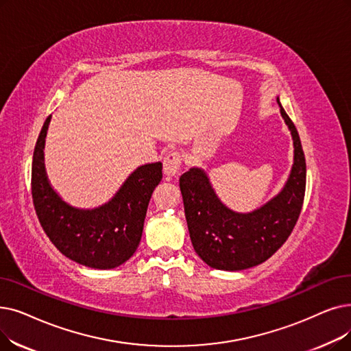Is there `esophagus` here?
<instances>
[{
	"label": "esophagus",
	"instance_id": "esophagus-1",
	"mask_svg": "<svg viewBox=\"0 0 351 351\" xmlns=\"http://www.w3.org/2000/svg\"><path fill=\"white\" fill-rule=\"evenodd\" d=\"M180 165H182V155L178 150H172L163 159V172L167 176H175L180 169Z\"/></svg>",
	"mask_w": 351,
	"mask_h": 351
}]
</instances>
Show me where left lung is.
I'll list each match as a JSON object with an SVG mask.
<instances>
[{
    "label": "left lung",
    "instance_id": "1",
    "mask_svg": "<svg viewBox=\"0 0 351 351\" xmlns=\"http://www.w3.org/2000/svg\"><path fill=\"white\" fill-rule=\"evenodd\" d=\"M278 104L294 141V165L282 191L264 206L250 213L226 208L206 173L197 167L179 178L193 250L215 269L241 271L267 261L282 247L298 221L306 193V158L293 120L280 100Z\"/></svg>",
    "mask_w": 351,
    "mask_h": 351
}]
</instances>
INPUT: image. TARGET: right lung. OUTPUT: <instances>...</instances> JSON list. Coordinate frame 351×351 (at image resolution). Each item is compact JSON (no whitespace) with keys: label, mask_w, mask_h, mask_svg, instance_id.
I'll return each instance as SVG.
<instances>
[{"label":"right lung","mask_w":351,"mask_h":351,"mask_svg":"<svg viewBox=\"0 0 351 351\" xmlns=\"http://www.w3.org/2000/svg\"><path fill=\"white\" fill-rule=\"evenodd\" d=\"M51 116L45 119L37 139L33 167V204L54 247L71 261L96 269L126 263L138 250L150 196L162 179V163L138 167L113 196L96 209L67 205L49 184L44 169V143Z\"/></svg>","instance_id":"obj_1"}]
</instances>
